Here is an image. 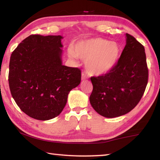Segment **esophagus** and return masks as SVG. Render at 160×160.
Masks as SVG:
<instances>
[{
  "label": "esophagus",
  "mask_w": 160,
  "mask_h": 160,
  "mask_svg": "<svg viewBox=\"0 0 160 160\" xmlns=\"http://www.w3.org/2000/svg\"><path fill=\"white\" fill-rule=\"evenodd\" d=\"M87 79H88V76L86 75L85 72H82V80H87Z\"/></svg>",
  "instance_id": "34e87169"
}]
</instances>
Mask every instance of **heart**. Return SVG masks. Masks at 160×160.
Returning a JSON list of instances; mask_svg holds the SVG:
<instances>
[{
  "label": "heart",
  "mask_w": 160,
  "mask_h": 160,
  "mask_svg": "<svg viewBox=\"0 0 160 160\" xmlns=\"http://www.w3.org/2000/svg\"><path fill=\"white\" fill-rule=\"evenodd\" d=\"M72 58L78 56L86 60V68L90 74L102 75L110 71L121 56L118 44L102 38H94L78 42L68 50Z\"/></svg>",
  "instance_id": "1"
}]
</instances>
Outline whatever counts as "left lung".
I'll list each match as a JSON object with an SVG mask.
<instances>
[{
    "label": "left lung",
    "mask_w": 160,
    "mask_h": 160,
    "mask_svg": "<svg viewBox=\"0 0 160 160\" xmlns=\"http://www.w3.org/2000/svg\"><path fill=\"white\" fill-rule=\"evenodd\" d=\"M126 44L115 66L107 73L91 77L90 102L102 116L114 118L128 113L141 99L148 81L145 48L126 34Z\"/></svg>",
    "instance_id": "obj_1"
}]
</instances>
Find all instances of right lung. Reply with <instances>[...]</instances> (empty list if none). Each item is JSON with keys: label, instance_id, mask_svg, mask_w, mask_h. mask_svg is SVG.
<instances>
[{"label": "right lung", "instance_id": "1", "mask_svg": "<svg viewBox=\"0 0 160 160\" xmlns=\"http://www.w3.org/2000/svg\"><path fill=\"white\" fill-rule=\"evenodd\" d=\"M62 39L32 34L10 56V92L20 109L37 120L60 114L70 91L80 83L81 70L62 65Z\"/></svg>", "mask_w": 160, "mask_h": 160}]
</instances>
